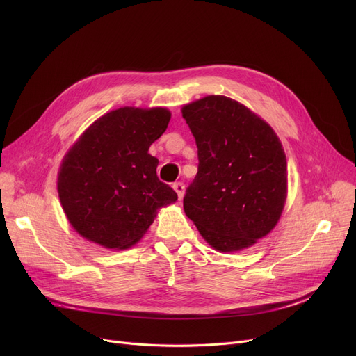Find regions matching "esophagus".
I'll use <instances>...</instances> for the list:
<instances>
[{
	"mask_svg": "<svg viewBox=\"0 0 356 356\" xmlns=\"http://www.w3.org/2000/svg\"><path fill=\"white\" fill-rule=\"evenodd\" d=\"M173 189L176 191L177 196H179V200H181V199H183V195H184V183H181V181L173 183Z\"/></svg>",
	"mask_w": 356,
	"mask_h": 356,
	"instance_id": "obj_1",
	"label": "esophagus"
}]
</instances>
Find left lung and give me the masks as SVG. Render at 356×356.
I'll return each mask as SVG.
<instances>
[{
    "mask_svg": "<svg viewBox=\"0 0 356 356\" xmlns=\"http://www.w3.org/2000/svg\"><path fill=\"white\" fill-rule=\"evenodd\" d=\"M197 145V175L183 208L216 251L254 245L282 216L287 161L274 129L231 98L209 95L181 108Z\"/></svg>",
    "mask_w": 356,
    "mask_h": 356,
    "instance_id": "left-lung-1",
    "label": "left lung"
}]
</instances>
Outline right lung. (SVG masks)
I'll use <instances>...</instances> for the list:
<instances>
[{"label": "right lung", "instance_id": "right-lung-1", "mask_svg": "<svg viewBox=\"0 0 356 356\" xmlns=\"http://www.w3.org/2000/svg\"><path fill=\"white\" fill-rule=\"evenodd\" d=\"M165 108L124 106L93 122L65 156L58 192L79 235L109 250H127L147 232L157 211L177 200L159 180L148 148L170 121Z\"/></svg>", "mask_w": 356, "mask_h": 356}]
</instances>
